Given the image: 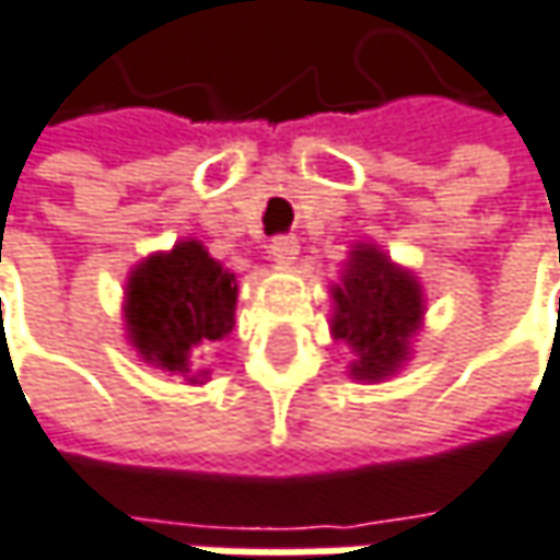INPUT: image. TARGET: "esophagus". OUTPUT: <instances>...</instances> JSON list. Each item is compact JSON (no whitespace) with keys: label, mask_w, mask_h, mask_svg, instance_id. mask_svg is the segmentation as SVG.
<instances>
[{"label":"esophagus","mask_w":560,"mask_h":560,"mask_svg":"<svg viewBox=\"0 0 560 560\" xmlns=\"http://www.w3.org/2000/svg\"><path fill=\"white\" fill-rule=\"evenodd\" d=\"M298 253H301V246H298V240L294 236H276L272 243H269V256L281 262V266H291L294 259H298Z\"/></svg>","instance_id":"34e87169"}]
</instances>
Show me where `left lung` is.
Listing matches in <instances>:
<instances>
[{"label": "left lung", "mask_w": 560, "mask_h": 560, "mask_svg": "<svg viewBox=\"0 0 560 560\" xmlns=\"http://www.w3.org/2000/svg\"><path fill=\"white\" fill-rule=\"evenodd\" d=\"M330 332L352 349L349 378L378 384L394 378L413 355L410 342L423 330L427 294L420 279L397 266L382 246L352 243L339 284L330 288Z\"/></svg>", "instance_id": "8db88e82"}]
</instances>
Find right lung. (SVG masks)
Wrapping results in <instances>:
<instances>
[{"label": "right lung", "mask_w": 560, "mask_h": 560, "mask_svg": "<svg viewBox=\"0 0 560 560\" xmlns=\"http://www.w3.org/2000/svg\"><path fill=\"white\" fill-rule=\"evenodd\" d=\"M236 276L198 240L150 253L125 284V330L147 365L205 384L201 355L236 324Z\"/></svg>", "instance_id": "obj_1"}]
</instances>
